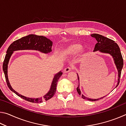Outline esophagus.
<instances>
[{
	"label": "esophagus",
	"instance_id": "esophagus-1",
	"mask_svg": "<svg viewBox=\"0 0 126 126\" xmlns=\"http://www.w3.org/2000/svg\"><path fill=\"white\" fill-rule=\"evenodd\" d=\"M72 69H73V68H72V67H67L65 68L64 70V72H65V73H67V72L71 71Z\"/></svg>",
	"mask_w": 126,
	"mask_h": 126
}]
</instances>
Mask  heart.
Here are the masks:
<instances>
[{"instance_id":"1","label":"heart","mask_w":126,"mask_h":126,"mask_svg":"<svg viewBox=\"0 0 126 126\" xmlns=\"http://www.w3.org/2000/svg\"><path fill=\"white\" fill-rule=\"evenodd\" d=\"M83 49V47L80 44H74L69 47L66 50V52L69 54H77L79 53Z\"/></svg>"}]
</instances>
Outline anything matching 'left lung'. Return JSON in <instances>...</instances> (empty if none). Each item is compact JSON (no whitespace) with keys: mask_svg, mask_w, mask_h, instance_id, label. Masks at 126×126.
<instances>
[{"mask_svg":"<svg viewBox=\"0 0 126 126\" xmlns=\"http://www.w3.org/2000/svg\"><path fill=\"white\" fill-rule=\"evenodd\" d=\"M91 37L94 38L97 41V43L95 44L93 52L99 51L101 53H108L110 54L113 58L115 64L116 65L117 71H118V83L116 87L118 86L119 81H120V77L121 74V71L123 65V60L121 54L120 49L116 43H115L113 40L109 39V38L104 37V36L98 34H91ZM78 76V86L77 88L78 93L80 95H82V98L84 99L88 100L91 101H96L100 99L103 98V97H101L98 99H91L85 97L82 94H81V92L79 88V78L78 77V74L77 73Z\"/></svg>","mask_w":126,"mask_h":126,"instance_id":"obj_1","label":"left lung"}]
</instances>
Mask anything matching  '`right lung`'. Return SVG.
Listing matches in <instances>:
<instances>
[{
  "instance_id": "1",
  "label": "right lung",
  "mask_w": 126,
  "mask_h": 126,
  "mask_svg": "<svg viewBox=\"0 0 126 126\" xmlns=\"http://www.w3.org/2000/svg\"><path fill=\"white\" fill-rule=\"evenodd\" d=\"M52 41H51L50 39H48L46 37L34 34H30L14 41L10 44L9 48H8L7 54L5 55L3 64V69L4 74H5L6 82H7L8 87H9L10 90L23 99L26 100L30 102H32V103H38L43 102L44 100L47 101L50 99L54 95L55 91H56L57 82H58L60 77L62 75L63 73L60 71L56 74H55L49 91L45 95H44L43 97L38 98H31L24 97L22 95L19 94L12 88V86L10 84L9 80H8V64L10 57L14 51L20 50H35L44 53H50L52 52Z\"/></svg>"
}]
</instances>
